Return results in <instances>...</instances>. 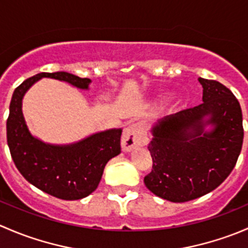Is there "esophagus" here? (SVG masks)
Instances as JSON below:
<instances>
[{"label":"esophagus","instance_id":"34e87169","mask_svg":"<svg viewBox=\"0 0 248 248\" xmlns=\"http://www.w3.org/2000/svg\"><path fill=\"white\" fill-rule=\"evenodd\" d=\"M147 142H149V138H147L146 131H145L144 126L139 124L127 127L121 138L122 150L127 152H131L133 150L138 149V147L145 146Z\"/></svg>","mask_w":248,"mask_h":248}]
</instances>
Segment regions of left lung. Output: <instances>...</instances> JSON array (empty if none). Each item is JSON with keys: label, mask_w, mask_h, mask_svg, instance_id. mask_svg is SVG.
<instances>
[{"label": "left lung", "mask_w": 248, "mask_h": 248, "mask_svg": "<svg viewBox=\"0 0 248 248\" xmlns=\"http://www.w3.org/2000/svg\"><path fill=\"white\" fill-rule=\"evenodd\" d=\"M202 103L152 126L147 149L152 170L145 186L172 202L193 201L228 177L241 152L244 128L239 101L216 80L199 78Z\"/></svg>", "instance_id": "1"}]
</instances>
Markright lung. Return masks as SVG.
Wrapping results in <instances>:
<instances>
[{
    "mask_svg": "<svg viewBox=\"0 0 248 248\" xmlns=\"http://www.w3.org/2000/svg\"><path fill=\"white\" fill-rule=\"evenodd\" d=\"M43 78L89 90L91 79L68 72L39 73L14 90L7 120V142L20 174L31 185L56 198L77 201L98 187L106 164L121 152L122 129L97 132L66 145L44 142L30 132L22 114V99L30 87Z\"/></svg>",
    "mask_w": 248,
    "mask_h": 248,
    "instance_id": "1",
    "label": "right lung"
}]
</instances>
